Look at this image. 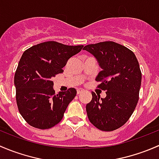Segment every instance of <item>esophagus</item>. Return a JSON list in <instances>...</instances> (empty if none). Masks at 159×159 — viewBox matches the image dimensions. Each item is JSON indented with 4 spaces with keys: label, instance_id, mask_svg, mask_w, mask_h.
Returning a JSON list of instances; mask_svg holds the SVG:
<instances>
[{
    "label": "esophagus",
    "instance_id": "esophagus-1",
    "mask_svg": "<svg viewBox=\"0 0 159 159\" xmlns=\"http://www.w3.org/2000/svg\"><path fill=\"white\" fill-rule=\"evenodd\" d=\"M84 90L83 89H78V90H77V94H81V93H83L84 92Z\"/></svg>",
    "mask_w": 159,
    "mask_h": 159
}]
</instances>
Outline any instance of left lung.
Segmentation results:
<instances>
[{"mask_svg":"<svg viewBox=\"0 0 159 159\" xmlns=\"http://www.w3.org/2000/svg\"><path fill=\"white\" fill-rule=\"evenodd\" d=\"M96 58L102 70L95 81L98 88L106 91L102 98L91 92L92 99L86 105L88 118L102 131L118 129L127 122L139 102L142 72L134 53L113 41L84 46Z\"/></svg>","mask_w":159,"mask_h":159,"instance_id":"1","label":"left lung"}]
</instances>
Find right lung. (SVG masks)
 Here are the masks:
<instances>
[{"label":"right lung","mask_w":159,"mask_h":159,"mask_svg":"<svg viewBox=\"0 0 159 159\" xmlns=\"http://www.w3.org/2000/svg\"><path fill=\"white\" fill-rule=\"evenodd\" d=\"M83 47L47 41L22 54L14 75L16 101L19 112L30 125L48 129L62 119L77 91L71 88L55 94L52 78L64 71L68 59Z\"/></svg>","instance_id":"1"}]
</instances>
